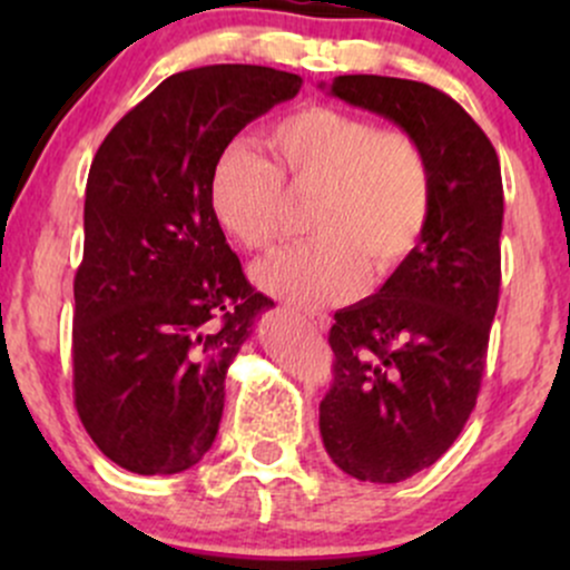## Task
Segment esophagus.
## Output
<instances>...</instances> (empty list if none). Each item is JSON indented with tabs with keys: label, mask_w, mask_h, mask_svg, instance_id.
<instances>
[{
	"label": "esophagus",
	"mask_w": 570,
	"mask_h": 570,
	"mask_svg": "<svg viewBox=\"0 0 570 570\" xmlns=\"http://www.w3.org/2000/svg\"><path fill=\"white\" fill-rule=\"evenodd\" d=\"M305 322L311 330H316V332L330 330V316H324V313H305Z\"/></svg>",
	"instance_id": "34e87169"
}]
</instances>
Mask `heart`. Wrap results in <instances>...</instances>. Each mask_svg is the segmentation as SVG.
Masks as SVG:
<instances>
[{"instance_id": "heart-1", "label": "heart", "mask_w": 570, "mask_h": 570, "mask_svg": "<svg viewBox=\"0 0 570 570\" xmlns=\"http://www.w3.org/2000/svg\"><path fill=\"white\" fill-rule=\"evenodd\" d=\"M276 166L246 144L219 153L208 179L214 219L238 246L267 252L281 238L286 193L313 198L311 244L254 267L259 289L299 305L343 303L396 273L421 246L434 208V168L407 130L311 104L267 134Z\"/></svg>"}]
</instances>
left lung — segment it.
Segmentation results:
<instances>
[{
    "mask_svg": "<svg viewBox=\"0 0 570 570\" xmlns=\"http://www.w3.org/2000/svg\"><path fill=\"white\" fill-rule=\"evenodd\" d=\"M330 94L415 136L434 168L421 246L381 292L335 313L326 453L362 482H402L448 453L472 415L499 307L503 187L493 144L426 82L343 75Z\"/></svg>",
    "mask_w": 570,
    "mask_h": 570,
    "instance_id": "left-lung-1",
    "label": "left lung"
}]
</instances>
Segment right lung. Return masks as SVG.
<instances>
[{
  "label": "right lung",
  "mask_w": 570,
  "mask_h": 570,
  "mask_svg": "<svg viewBox=\"0 0 570 570\" xmlns=\"http://www.w3.org/2000/svg\"><path fill=\"white\" fill-rule=\"evenodd\" d=\"M299 88L252 63L179 71L98 147L75 276V404L128 472L179 474L214 444L227 367L273 299L227 246L208 179L222 149Z\"/></svg>",
  "instance_id": "1"
}]
</instances>
